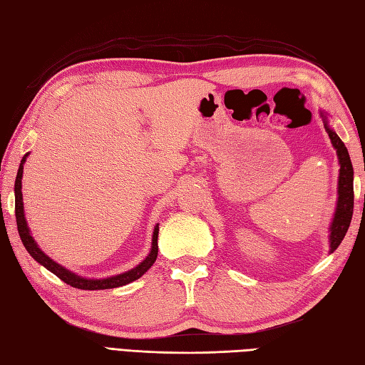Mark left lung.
<instances>
[{
	"label": "left lung",
	"instance_id": "1",
	"mask_svg": "<svg viewBox=\"0 0 365 365\" xmlns=\"http://www.w3.org/2000/svg\"><path fill=\"white\" fill-rule=\"evenodd\" d=\"M324 123V129L328 132L331 138L332 146L336 148L337 158H339V165H340V173H339V185H337V206L336 212H334V219L329 227V254L336 250L340 242L344 241V237L348 232V227L351 224L353 217V207H354V192H353V165L351 159H349V154L344 141L340 140L336 132L331 129L328 124V118H326L324 111H319Z\"/></svg>",
	"mask_w": 365,
	"mask_h": 365
}]
</instances>
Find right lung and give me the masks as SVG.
<instances>
[{
	"mask_svg": "<svg viewBox=\"0 0 365 365\" xmlns=\"http://www.w3.org/2000/svg\"><path fill=\"white\" fill-rule=\"evenodd\" d=\"M26 158H28V154H25L24 159H21V163H20L19 172H17V178H16V185H14V190H16V219H17V228H19L20 240H21V242H24L25 249L28 250V254L31 255L37 263H41L43 267H47L50 272H53L56 277H59L64 282V284H68L73 288H80V289H108V288L123 287V285L130 284V282H133V280L140 279L148 269H150V267L154 264L155 258H158V252H159V249H158L159 224L154 227L151 252L148 254V257L135 267H132V269L125 271L123 274H118V276H111V277H106V279L80 277L78 274L66 269L64 266L58 264L50 257L43 254V252L39 249V245L36 244L31 233H29V228H28L26 219H25L24 197H21V176H24V163L26 162Z\"/></svg>",
	"mask_w": 365,
	"mask_h": 365,
	"instance_id": "obj_1",
	"label": "right lung"
}]
</instances>
